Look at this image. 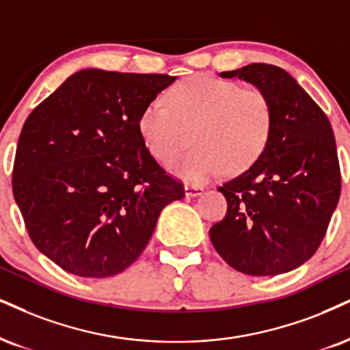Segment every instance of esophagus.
Wrapping results in <instances>:
<instances>
[{
	"label": "esophagus",
	"mask_w": 350,
	"mask_h": 350,
	"mask_svg": "<svg viewBox=\"0 0 350 350\" xmlns=\"http://www.w3.org/2000/svg\"><path fill=\"white\" fill-rule=\"evenodd\" d=\"M185 193H187V196H198L202 193V188L198 187V185L187 183L185 185Z\"/></svg>",
	"instance_id": "34e87169"
}]
</instances>
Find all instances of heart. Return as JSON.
Masks as SVG:
<instances>
[{"instance_id": "b5f03b06", "label": "heart", "mask_w": 350, "mask_h": 350, "mask_svg": "<svg viewBox=\"0 0 350 350\" xmlns=\"http://www.w3.org/2000/svg\"><path fill=\"white\" fill-rule=\"evenodd\" d=\"M273 109L262 90L213 76H191L168 90L167 103L155 98L142 110L139 131L149 152L168 161L191 142L198 148L172 163L188 182L239 172L265 149Z\"/></svg>"}]
</instances>
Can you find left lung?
Instances as JSON below:
<instances>
[{"label": "left lung", "mask_w": 350, "mask_h": 350, "mask_svg": "<svg viewBox=\"0 0 350 350\" xmlns=\"http://www.w3.org/2000/svg\"><path fill=\"white\" fill-rule=\"evenodd\" d=\"M221 76L262 90L273 123L253 165L217 188L227 200V214L211 227V241L240 273H288L317 253L338 206L340 168L333 128L282 68L253 63Z\"/></svg>", "instance_id": "obj_1"}]
</instances>
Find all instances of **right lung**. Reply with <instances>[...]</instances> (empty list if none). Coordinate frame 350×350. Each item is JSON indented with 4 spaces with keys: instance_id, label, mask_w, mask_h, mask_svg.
<instances>
[{
    "instance_id": "1",
    "label": "right lung",
    "mask_w": 350,
    "mask_h": 350,
    "mask_svg": "<svg viewBox=\"0 0 350 350\" xmlns=\"http://www.w3.org/2000/svg\"><path fill=\"white\" fill-rule=\"evenodd\" d=\"M168 75L83 70L25 120L12 195L32 243L81 278H109L148 247L159 214L185 187L150 155L142 110Z\"/></svg>"
}]
</instances>
